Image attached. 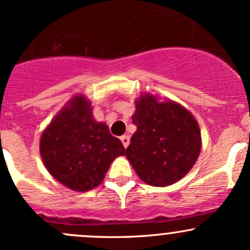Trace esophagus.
<instances>
[{"instance_id":"34e87169","label":"esophagus","mask_w":250,"mask_h":250,"mask_svg":"<svg viewBox=\"0 0 250 250\" xmlns=\"http://www.w3.org/2000/svg\"><path fill=\"white\" fill-rule=\"evenodd\" d=\"M121 141H122V145L125 146V148H127L128 145H129V141H130L129 136H128V135L121 136Z\"/></svg>"}]
</instances>
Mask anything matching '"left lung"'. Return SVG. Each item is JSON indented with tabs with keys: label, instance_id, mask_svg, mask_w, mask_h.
Segmentation results:
<instances>
[{
	"label": "left lung",
	"instance_id": "8db88e82",
	"mask_svg": "<svg viewBox=\"0 0 250 250\" xmlns=\"http://www.w3.org/2000/svg\"><path fill=\"white\" fill-rule=\"evenodd\" d=\"M131 121L136 131L125 156L142 182L168 186L190 172L201 153L202 136L198 122L185 106L141 94Z\"/></svg>",
	"mask_w": 250,
	"mask_h": 250
}]
</instances>
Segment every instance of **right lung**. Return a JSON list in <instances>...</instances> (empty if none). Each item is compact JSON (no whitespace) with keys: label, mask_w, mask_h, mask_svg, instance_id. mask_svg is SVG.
I'll return each instance as SVG.
<instances>
[{"label":"right lung","mask_w":250,"mask_h":250,"mask_svg":"<svg viewBox=\"0 0 250 250\" xmlns=\"http://www.w3.org/2000/svg\"><path fill=\"white\" fill-rule=\"evenodd\" d=\"M40 155L49 174L67 188L86 192L103 182L111 163L125 147L97 122L90 101L76 95L42 131Z\"/></svg>","instance_id":"obj_1"}]
</instances>
